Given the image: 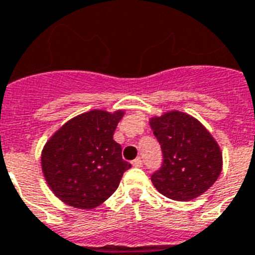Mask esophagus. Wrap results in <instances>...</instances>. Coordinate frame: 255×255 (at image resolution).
Returning a JSON list of instances; mask_svg holds the SVG:
<instances>
[{
	"label": "esophagus",
	"instance_id": "obj_1",
	"mask_svg": "<svg viewBox=\"0 0 255 255\" xmlns=\"http://www.w3.org/2000/svg\"><path fill=\"white\" fill-rule=\"evenodd\" d=\"M132 165H133L134 167H141L142 166V161H141V158H136V160H133L132 161Z\"/></svg>",
	"mask_w": 255,
	"mask_h": 255
}]
</instances>
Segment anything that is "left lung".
I'll use <instances>...</instances> for the list:
<instances>
[{
	"label": "left lung",
	"instance_id": "left-lung-1",
	"mask_svg": "<svg viewBox=\"0 0 255 255\" xmlns=\"http://www.w3.org/2000/svg\"><path fill=\"white\" fill-rule=\"evenodd\" d=\"M163 163L152 175L157 191L169 199H196L214 185L223 169L220 145L196 118L171 110L149 119Z\"/></svg>",
	"mask_w": 255,
	"mask_h": 255
}]
</instances>
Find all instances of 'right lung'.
<instances>
[{
    "label": "right lung",
    "mask_w": 255,
    "mask_h": 255,
    "mask_svg": "<svg viewBox=\"0 0 255 255\" xmlns=\"http://www.w3.org/2000/svg\"><path fill=\"white\" fill-rule=\"evenodd\" d=\"M124 110H90L72 118L41 149V171L49 190L65 204L93 210L117 190L131 165L114 140Z\"/></svg>",
    "instance_id": "obj_1"
}]
</instances>
